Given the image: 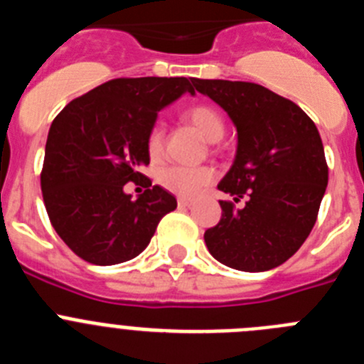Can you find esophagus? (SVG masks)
<instances>
[{
  "mask_svg": "<svg viewBox=\"0 0 364 364\" xmlns=\"http://www.w3.org/2000/svg\"><path fill=\"white\" fill-rule=\"evenodd\" d=\"M193 204L191 198H186V197H180L178 198V205H184V208H189Z\"/></svg>",
  "mask_w": 364,
  "mask_h": 364,
  "instance_id": "obj_1",
  "label": "esophagus"
}]
</instances>
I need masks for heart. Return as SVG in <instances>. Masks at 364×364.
I'll return each instance as SVG.
<instances>
[{"instance_id": "obj_1", "label": "heart", "mask_w": 364, "mask_h": 364, "mask_svg": "<svg viewBox=\"0 0 364 364\" xmlns=\"http://www.w3.org/2000/svg\"><path fill=\"white\" fill-rule=\"evenodd\" d=\"M186 120L191 122L210 142H217L226 133V120L218 109L208 104H198L184 112ZM146 151L151 160H159L164 153V125L154 122L147 131ZM215 171L211 167H188L167 166L162 167L156 175L159 184L167 191L180 197H197L198 193L213 182Z\"/></svg>"}]
</instances>
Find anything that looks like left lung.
<instances>
[{
	"label": "left lung",
	"mask_w": 364,
	"mask_h": 364,
	"mask_svg": "<svg viewBox=\"0 0 364 364\" xmlns=\"http://www.w3.org/2000/svg\"><path fill=\"white\" fill-rule=\"evenodd\" d=\"M193 85L230 114L237 156L218 189L222 217L205 230L211 255L240 272H266L308 239L328 184V164L314 120L291 100L252 82L198 80ZM247 198L242 210L234 202Z\"/></svg>",
	"instance_id": "obj_1"
}]
</instances>
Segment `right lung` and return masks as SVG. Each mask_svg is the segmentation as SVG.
<instances>
[{
  "mask_svg": "<svg viewBox=\"0 0 364 364\" xmlns=\"http://www.w3.org/2000/svg\"><path fill=\"white\" fill-rule=\"evenodd\" d=\"M188 78H114L74 98L53 120L41 195L60 239L96 266L120 264L146 250L176 198L151 186L146 136L164 105L195 92ZM127 181L147 185L133 201Z\"/></svg>",
  "mask_w": 364,
  "mask_h": 364,
  "instance_id": "right-lung-1",
  "label": "right lung"
}]
</instances>
